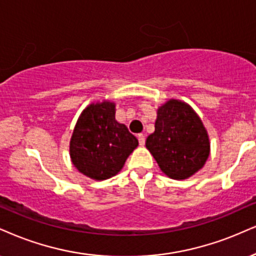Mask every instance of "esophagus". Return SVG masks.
<instances>
[{
	"instance_id": "obj_1",
	"label": "esophagus",
	"mask_w": 256,
	"mask_h": 256,
	"mask_svg": "<svg viewBox=\"0 0 256 256\" xmlns=\"http://www.w3.org/2000/svg\"><path fill=\"white\" fill-rule=\"evenodd\" d=\"M138 144H140V146H144V141H146V138H144V134H138Z\"/></svg>"
}]
</instances>
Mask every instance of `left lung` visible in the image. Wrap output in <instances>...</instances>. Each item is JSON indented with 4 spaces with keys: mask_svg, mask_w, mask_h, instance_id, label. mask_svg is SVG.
<instances>
[{
    "mask_svg": "<svg viewBox=\"0 0 256 256\" xmlns=\"http://www.w3.org/2000/svg\"><path fill=\"white\" fill-rule=\"evenodd\" d=\"M146 147L170 178L186 179L200 171L210 153L209 136L190 106L176 100L158 109L156 130Z\"/></svg>",
    "mask_w": 256,
    "mask_h": 256,
    "instance_id": "8db88e82",
    "label": "left lung"
}]
</instances>
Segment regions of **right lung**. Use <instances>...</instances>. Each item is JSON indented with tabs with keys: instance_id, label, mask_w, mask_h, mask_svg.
Returning <instances> with one entry per match:
<instances>
[{
	"instance_id": "obj_1",
	"label": "right lung",
	"mask_w": 256,
	"mask_h": 256,
	"mask_svg": "<svg viewBox=\"0 0 256 256\" xmlns=\"http://www.w3.org/2000/svg\"><path fill=\"white\" fill-rule=\"evenodd\" d=\"M138 141L115 120V104H90L82 112L70 141L72 164L94 180L112 178L121 171Z\"/></svg>"
}]
</instances>
